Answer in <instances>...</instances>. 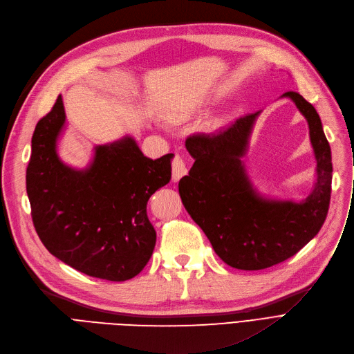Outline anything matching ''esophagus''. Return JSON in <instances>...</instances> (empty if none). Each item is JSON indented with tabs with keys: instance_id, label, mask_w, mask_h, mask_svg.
Wrapping results in <instances>:
<instances>
[{
	"instance_id": "34e87169",
	"label": "esophagus",
	"mask_w": 354,
	"mask_h": 354,
	"mask_svg": "<svg viewBox=\"0 0 354 354\" xmlns=\"http://www.w3.org/2000/svg\"><path fill=\"white\" fill-rule=\"evenodd\" d=\"M187 165L184 162V160L180 156H176L174 161H173V181H178L181 177H184L187 174Z\"/></svg>"
}]
</instances>
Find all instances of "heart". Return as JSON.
<instances>
[{
	"instance_id": "obj_1",
	"label": "heart",
	"mask_w": 354,
	"mask_h": 354,
	"mask_svg": "<svg viewBox=\"0 0 354 354\" xmlns=\"http://www.w3.org/2000/svg\"><path fill=\"white\" fill-rule=\"evenodd\" d=\"M187 114H189V110H183V109H181V110H177V111H176V117H177V118L185 117Z\"/></svg>"
}]
</instances>
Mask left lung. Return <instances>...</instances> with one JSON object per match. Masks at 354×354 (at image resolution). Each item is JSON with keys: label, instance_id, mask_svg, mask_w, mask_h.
Returning a JSON list of instances; mask_svg holds the SVG:
<instances>
[{"label": "left lung", "instance_id": "8db88e82", "mask_svg": "<svg viewBox=\"0 0 354 354\" xmlns=\"http://www.w3.org/2000/svg\"><path fill=\"white\" fill-rule=\"evenodd\" d=\"M306 118L316 158V180L303 200L261 194L244 157L261 111L243 115L213 134H194L185 149L194 158L178 183L187 213L210 240L216 254L239 270H261L295 256L319 232L331 193V151L322 120L299 93L281 95Z\"/></svg>", "mask_w": 354, "mask_h": 354}]
</instances>
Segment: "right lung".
Instances as JSON below:
<instances>
[{
    "label": "right lung",
    "mask_w": 354,
    "mask_h": 354,
    "mask_svg": "<svg viewBox=\"0 0 354 354\" xmlns=\"http://www.w3.org/2000/svg\"><path fill=\"white\" fill-rule=\"evenodd\" d=\"M66 110L58 95L31 140L27 194L38 237L78 272L110 281L136 277L149 263L156 230L147 201L171 180V160L145 157L131 136L94 147L90 164L75 169L58 156Z\"/></svg>",
    "instance_id": "obj_1"
}]
</instances>
